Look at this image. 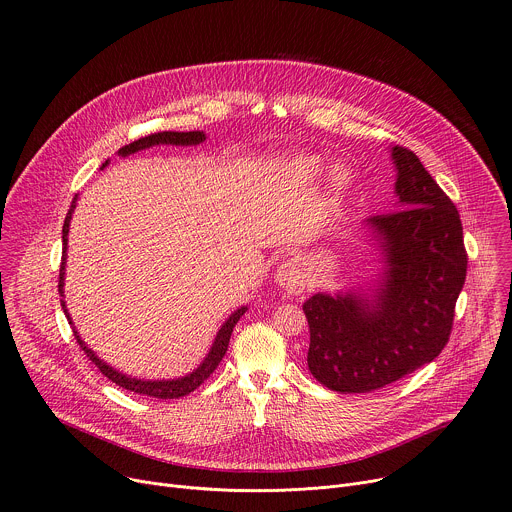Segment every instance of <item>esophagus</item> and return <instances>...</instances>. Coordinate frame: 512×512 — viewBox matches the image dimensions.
<instances>
[{"label":"esophagus","instance_id":"esophagus-1","mask_svg":"<svg viewBox=\"0 0 512 512\" xmlns=\"http://www.w3.org/2000/svg\"><path fill=\"white\" fill-rule=\"evenodd\" d=\"M277 283L291 295H299L305 291V275L297 261H285L275 275Z\"/></svg>","mask_w":512,"mask_h":512}]
</instances>
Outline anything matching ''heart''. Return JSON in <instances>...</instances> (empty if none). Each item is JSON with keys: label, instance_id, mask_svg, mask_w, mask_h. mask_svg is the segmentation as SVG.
Here are the masks:
<instances>
[{"label": "heart", "instance_id": "obj_1", "mask_svg": "<svg viewBox=\"0 0 512 512\" xmlns=\"http://www.w3.org/2000/svg\"><path fill=\"white\" fill-rule=\"evenodd\" d=\"M295 168H297V172H299V174H305V176H316V174L320 172V168H318L316 160H310V158H301V160H297Z\"/></svg>", "mask_w": 512, "mask_h": 512}]
</instances>
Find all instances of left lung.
Wrapping results in <instances>:
<instances>
[{"label": "left lung", "instance_id": "8db88e82", "mask_svg": "<svg viewBox=\"0 0 512 512\" xmlns=\"http://www.w3.org/2000/svg\"><path fill=\"white\" fill-rule=\"evenodd\" d=\"M396 209L366 225L384 251L376 295H314L303 305L308 370L328 390L366 394L435 360L449 342L467 277L459 211L419 158L392 148Z\"/></svg>", "mask_w": 512, "mask_h": 512}]
</instances>
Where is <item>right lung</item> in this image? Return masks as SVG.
I'll list each match as a JSON object with an SVG mask.
<instances>
[{"instance_id":"obj_1","label":"right lung","mask_w":512,"mask_h":512,"mask_svg":"<svg viewBox=\"0 0 512 512\" xmlns=\"http://www.w3.org/2000/svg\"><path fill=\"white\" fill-rule=\"evenodd\" d=\"M205 134L200 130H194V132H156V134H150V136H144V138H138L126 146H122L118 150L120 156H128V154H134L138 150H144V148H150V146H156V144H176V146H196L200 142H204ZM108 162H104L106 166ZM75 205H77V196L71 204V209L65 217V223H63V261H61V271H59V293L63 297V281H65V263H67V235H69V223H71V215L75 211ZM61 307L63 312L67 314V320L69 324L71 322V316L67 312L65 307V301H61ZM247 307L237 308L225 322L223 326L219 328L215 340H213V346L209 350V354L205 356L204 362L188 376L184 378H176V380H138V378H130L126 374H120L116 372L114 368H110L108 364H104L103 360L99 356H95V352L81 340L79 332H75V338L79 342V346L85 350V354L89 356V360H93V364L103 372L104 376L114 382L116 386L128 390V392H134V394H140V396H150V398H158V400H176V398H182V396H188L190 392H194L196 388H200L204 384L205 380L213 374V370L219 366L221 358L225 356L227 352V346H229V338H231V332L237 324V320L245 314Z\"/></svg>"}]
</instances>
